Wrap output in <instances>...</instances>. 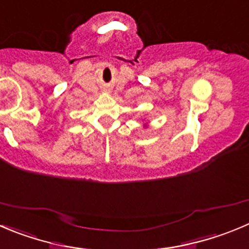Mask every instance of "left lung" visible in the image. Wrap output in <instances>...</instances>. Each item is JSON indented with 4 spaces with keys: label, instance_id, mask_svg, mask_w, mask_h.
Returning <instances> with one entry per match:
<instances>
[{
    "label": "left lung",
    "instance_id": "left-lung-1",
    "mask_svg": "<svg viewBox=\"0 0 249 249\" xmlns=\"http://www.w3.org/2000/svg\"><path fill=\"white\" fill-rule=\"evenodd\" d=\"M149 126V124H144V127H148Z\"/></svg>",
    "mask_w": 249,
    "mask_h": 249
}]
</instances>
